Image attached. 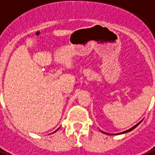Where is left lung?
Returning a JSON list of instances; mask_svg holds the SVG:
<instances>
[{
	"instance_id": "1",
	"label": "left lung",
	"mask_w": 155,
	"mask_h": 155,
	"mask_svg": "<svg viewBox=\"0 0 155 155\" xmlns=\"http://www.w3.org/2000/svg\"><path fill=\"white\" fill-rule=\"evenodd\" d=\"M141 122H139L138 124H137L136 125H135V126H134L133 127V128H131V129H129V130H127V131H124V132H123V133H120V134H125V133H128V132H130V131H132V130H133V129H135V128H136L137 126V125H139V124L141 123ZM103 133H104V132H103ZM104 134H105V133H104Z\"/></svg>"
}]
</instances>
